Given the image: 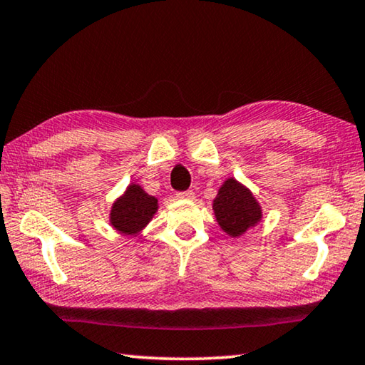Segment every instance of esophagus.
I'll use <instances>...</instances> for the list:
<instances>
[{
    "label": "esophagus",
    "mask_w": 365,
    "mask_h": 365,
    "mask_svg": "<svg viewBox=\"0 0 365 365\" xmlns=\"http://www.w3.org/2000/svg\"><path fill=\"white\" fill-rule=\"evenodd\" d=\"M177 196L180 200H193L195 198V193L192 192V190H187V192H180V193H177Z\"/></svg>",
    "instance_id": "esophagus-1"
}]
</instances>
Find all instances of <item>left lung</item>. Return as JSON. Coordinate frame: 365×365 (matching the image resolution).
Listing matches in <instances>:
<instances>
[{
	"label": "left lung",
	"mask_w": 365,
	"mask_h": 365,
	"mask_svg": "<svg viewBox=\"0 0 365 365\" xmlns=\"http://www.w3.org/2000/svg\"><path fill=\"white\" fill-rule=\"evenodd\" d=\"M214 216L225 234L240 237L262 221V206L245 185L227 178L212 201Z\"/></svg>",
	"instance_id": "left-lung-1"
}]
</instances>
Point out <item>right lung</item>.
<instances>
[{
	"label": "right lung",
	"instance_id": "1",
	"mask_svg": "<svg viewBox=\"0 0 365 365\" xmlns=\"http://www.w3.org/2000/svg\"><path fill=\"white\" fill-rule=\"evenodd\" d=\"M158 198L148 195L140 185L131 183L110 210V224L123 235H138L158 212Z\"/></svg>",
	"mask_w": 365,
	"mask_h": 365
}]
</instances>
